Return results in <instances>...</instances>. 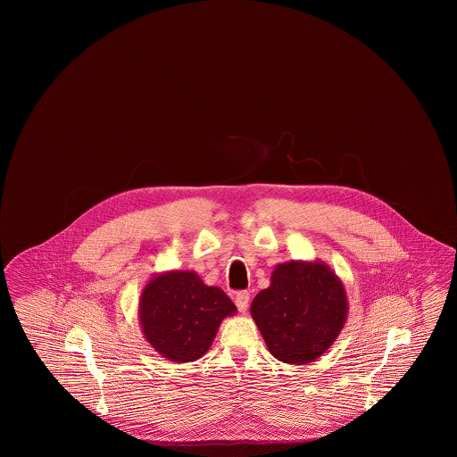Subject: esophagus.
Wrapping results in <instances>:
<instances>
[{"instance_id": "1", "label": "esophagus", "mask_w": 457, "mask_h": 457, "mask_svg": "<svg viewBox=\"0 0 457 457\" xmlns=\"http://www.w3.org/2000/svg\"><path fill=\"white\" fill-rule=\"evenodd\" d=\"M235 303L238 306L239 312L245 313L246 308H248V303H250V293L248 291H239L237 298H235Z\"/></svg>"}]
</instances>
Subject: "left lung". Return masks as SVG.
I'll return each instance as SVG.
<instances>
[{
	"instance_id": "8db88e82",
	"label": "left lung",
	"mask_w": 457,
	"mask_h": 457,
	"mask_svg": "<svg viewBox=\"0 0 457 457\" xmlns=\"http://www.w3.org/2000/svg\"><path fill=\"white\" fill-rule=\"evenodd\" d=\"M348 310L345 284L322 261L278 263L250 306L270 354L289 365L317 361L339 337Z\"/></svg>"
}]
</instances>
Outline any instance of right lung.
Masks as SVG:
<instances>
[{"instance_id": "right-lung-1", "label": "right lung", "mask_w": 457, "mask_h": 457, "mask_svg": "<svg viewBox=\"0 0 457 457\" xmlns=\"http://www.w3.org/2000/svg\"><path fill=\"white\" fill-rule=\"evenodd\" d=\"M237 306L218 286H207L194 270L155 274L140 293L138 322L145 341L162 358L190 363L202 358L226 317Z\"/></svg>"}]
</instances>
